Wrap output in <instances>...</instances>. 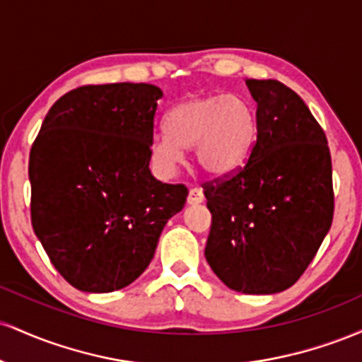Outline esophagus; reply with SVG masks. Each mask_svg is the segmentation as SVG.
Returning <instances> with one entry per match:
<instances>
[{"label":"esophagus","mask_w":362,"mask_h":362,"mask_svg":"<svg viewBox=\"0 0 362 362\" xmlns=\"http://www.w3.org/2000/svg\"><path fill=\"white\" fill-rule=\"evenodd\" d=\"M202 201H204V192H202V189L192 187V189L189 190V195H187V202H189V204H201Z\"/></svg>","instance_id":"obj_1"}]
</instances>
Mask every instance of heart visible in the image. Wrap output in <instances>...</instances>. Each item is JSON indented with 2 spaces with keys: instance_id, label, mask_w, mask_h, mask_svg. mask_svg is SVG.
I'll use <instances>...</instances> for the list:
<instances>
[{
  "instance_id": "obj_1",
  "label": "heart",
  "mask_w": 362,
  "mask_h": 362,
  "mask_svg": "<svg viewBox=\"0 0 362 362\" xmlns=\"http://www.w3.org/2000/svg\"><path fill=\"white\" fill-rule=\"evenodd\" d=\"M167 132L149 144L153 163L172 173L194 148L199 168L211 177L235 173L247 161L255 139L257 120L250 103L235 95H199L172 107L165 119Z\"/></svg>"
}]
</instances>
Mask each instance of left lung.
Masks as SVG:
<instances>
[{
    "instance_id": "1",
    "label": "left lung",
    "mask_w": 362,
    "mask_h": 362,
    "mask_svg": "<svg viewBox=\"0 0 362 362\" xmlns=\"http://www.w3.org/2000/svg\"><path fill=\"white\" fill-rule=\"evenodd\" d=\"M257 138L247 161L204 182L211 211L206 260L230 289L291 288L334 219L332 158L323 129L300 95L277 80L247 78Z\"/></svg>"
}]
</instances>
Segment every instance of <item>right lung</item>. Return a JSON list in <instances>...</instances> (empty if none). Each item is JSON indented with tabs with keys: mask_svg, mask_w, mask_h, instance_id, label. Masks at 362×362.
Returning <instances> with one entry per match:
<instances>
[{
	"mask_svg": "<svg viewBox=\"0 0 362 362\" xmlns=\"http://www.w3.org/2000/svg\"><path fill=\"white\" fill-rule=\"evenodd\" d=\"M148 83L78 86L45 115L28 160L30 218L73 288L110 293L134 282L189 190L149 172L158 100Z\"/></svg>",
	"mask_w": 362,
	"mask_h": 362,
	"instance_id": "right-lung-1",
	"label": "right lung"
}]
</instances>
